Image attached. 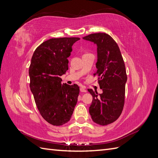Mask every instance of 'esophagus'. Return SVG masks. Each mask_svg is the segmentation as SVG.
I'll return each instance as SVG.
<instances>
[{
    "instance_id": "1",
    "label": "esophagus",
    "mask_w": 158,
    "mask_h": 158,
    "mask_svg": "<svg viewBox=\"0 0 158 158\" xmlns=\"http://www.w3.org/2000/svg\"><path fill=\"white\" fill-rule=\"evenodd\" d=\"M80 91H81V92H86V91H87V90L85 89V88L83 86H82L80 88Z\"/></svg>"
}]
</instances>
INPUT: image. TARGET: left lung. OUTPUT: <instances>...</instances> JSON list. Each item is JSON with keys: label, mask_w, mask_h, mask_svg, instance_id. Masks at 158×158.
Returning a JSON list of instances; mask_svg holds the SVG:
<instances>
[{"label": "left lung", "mask_w": 158, "mask_h": 158, "mask_svg": "<svg viewBox=\"0 0 158 158\" xmlns=\"http://www.w3.org/2000/svg\"><path fill=\"white\" fill-rule=\"evenodd\" d=\"M97 45L98 83L102 94L88 89L93 97L89 112L93 121L108 125L118 118L123 112L127 75L119 47L114 39L105 33H96L83 37Z\"/></svg>", "instance_id": "left-lung-1"}]
</instances>
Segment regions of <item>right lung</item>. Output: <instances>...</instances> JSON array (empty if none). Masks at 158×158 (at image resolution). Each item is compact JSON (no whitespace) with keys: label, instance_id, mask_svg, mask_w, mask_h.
<instances>
[{"label":"right lung","instance_id":"1","mask_svg":"<svg viewBox=\"0 0 158 158\" xmlns=\"http://www.w3.org/2000/svg\"><path fill=\"white\" fill-rule=\"evenodd\" d=\"M79 38H52L34 51L29 69L31 91L37 108L48 123L60 126L71 119L77 102V85L62 84L68 69V57Z\"/></svg>","mask_w":158,"mask_h":158}]
</instances>
